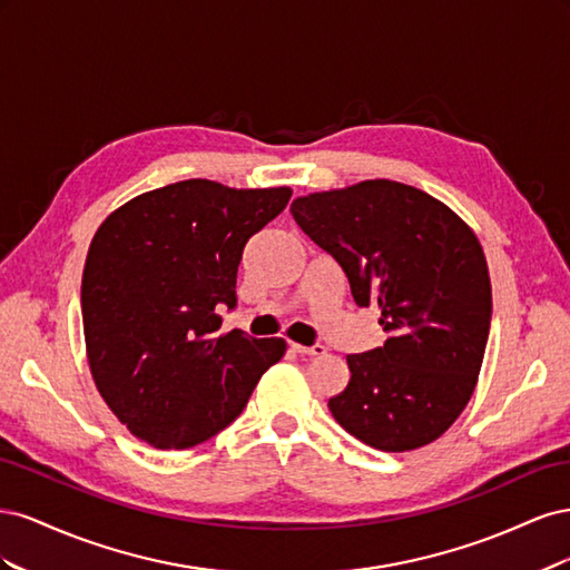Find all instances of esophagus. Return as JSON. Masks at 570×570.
Instances as JSON below:
<instances>
[{
  "instance_id": "1",
  "label": "esophagus",
  "mask_w": 570,
  "mask_h": 570,
  "mask_svg": "<svg viewBox=\"0 0 570 570\" xmlns=\"http://www.w3.org/2000/svg\"><path fill=\"white\" fill-rule=\"evenodd\" d=\"M289 347L295 350L297 354H302V356H321V354H325V347H323V344H312V347H306V344L289 342Z\"/></svg>"
}]
</instances>
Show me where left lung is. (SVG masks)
<instances>
[{
    "label": "left lung",
    "instance_id": "obj_1",
    "mask_svg": "<svg viewBox=\"0 0 570 570\" xmlns=\"http://www.w3.org/2000/svg\"><path fill=\"white\" fill-rule=\"evenodd\" d=\"M289 212L387 333L383 347L347 356L350 383L327 402L335 421L381 452L438 440L469 404L490 335L478 237L442 202L394 180L297 197Z\"/></svg>",
    "mask_w": 570,
    "mask_h": 570
}]
</instances>
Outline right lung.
<instances>
[{
  "label": "right lung",
  "instance_id": "right-lung-1",
  "mask_svg": "<svg viewBox=\"0 0 570 570\" xmlns=\"http://www.w3.org/2000/svg\"><path fill=\"white\" fill-rule=\"evenodd\" d=\"M289 187L233 189L180 180L116 209L82 271V327L99 394L135 438L187 450L230 425L285 340L216 335L237 306L249 237L278 216Z\"/></svg>",
  "mask_w": 570,
  "mask_h": 570
}]
</instances>
